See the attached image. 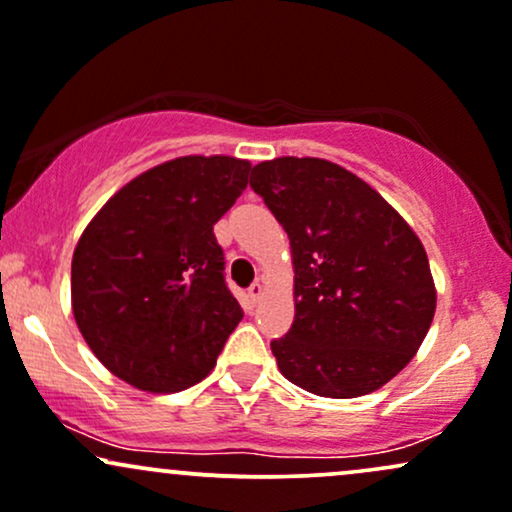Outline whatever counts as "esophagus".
<instances>
[{
	"instance_id": "obj_1",
	"label": "esophagus",
	"mask_w": 512,
	"mask_h": 512,
	"mask_svg": "<svg viewBox=\"0 0 512 512\" xmlns=\"http://www.w3.org/2000/svg\"><path fill=\"white\" fill-rule=\"evenodd\" d=\"M261 295H263V285L258 283V280H256V283L249 287V302H251V304H256V302H258V297H261Z\"/></svg>"
}]
</instances>
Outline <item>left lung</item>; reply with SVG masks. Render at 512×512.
Returning a JSON list of instances; mask_svg holds the SVG:
<instances>
[{
	"mask_svg": "<svg viewBox=\"0 0 512 512\" xmlns=\"http://www.w3.org/2000/svg\"><path fill=\"white\" fill-rule=\"evenodd\" d=\"M249 183L295 263V321L271 341L285 380L329 399L380 389L409 365L435 314L421 239L375 188L326 159L261 162Z\"/></svg>",
	"mask_w": 512,
	"mask_h": 512,
	"instance_id": "obj_1",
	"label": "left lung"
}]
</instances>
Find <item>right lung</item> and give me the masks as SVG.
Instances as JSON below:
<instances>
[{"label": "right lung", "instance_id": "obj_1", "mask_svg": "<svg viewBox=\"0 0 512 512\" xmlns=\"http://www.w3.org/2000/svg\"><path fill=\"white\" fill-rule=\"evenodd\" d=\"M234 157H179L145 171L89 222L72 258V312L113 375L169 394L210 375L244 317L215 222L249 181Z\"/></svg>", "mask_w": 512, "mask_h": 512}]
</instances>
